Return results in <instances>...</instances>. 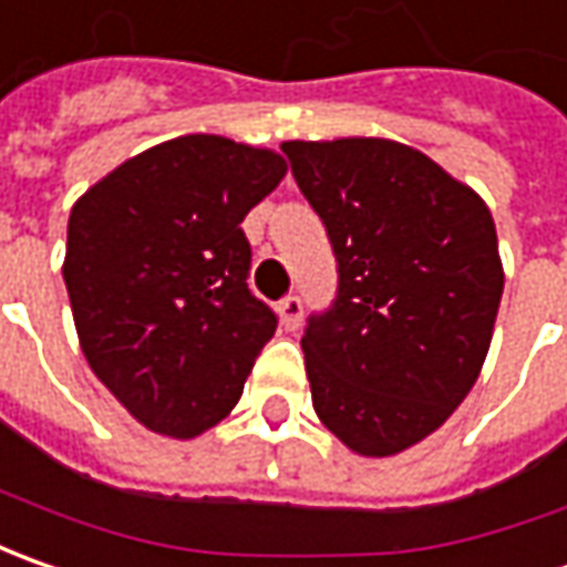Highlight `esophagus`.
I'll list each match as a JSON object with an SVG mask.
<instances>
[{
    "mask_svg": "<svg viewBox=\"0 0 567 567\" xmlns=\"http://www.w3.org/2000/svg\"><path fill=\"white\" fill-rule=\"evenodd\" d=\"M279 320H282V326L288 329V332H295L298 326H301V317H303V303L298 295H288V298H282L279 301Z\"/></svg>",
    "mask_w": 567,
    "mask_h": 567,
    "instance_id": "1",
    "label": "esophagus"
}]
</instances>
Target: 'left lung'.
<instances>
[{"label":"left lung","instance_id":"obj_1","mask_svg":"<svg viewBox=\"0 0 567 567\" xmlns=\"http://www.w3.org/2000/svg\"><path fill=\"white\" fill-rule=\"evenodd\" d=\"M339 264L303 329L313 411L367 458L440 430L474 389L502 301L486 204L420 150L382 137L285 141Z\"/></svg>","mask_w":567,"mask_h":567}]
</instances>
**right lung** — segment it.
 Here are the masks:
<instances>
[{"label": "right lung", "instance_id": "obj_1", "mask_svg": "<svg viewBox=\"0 0 567 567\" xmlns=\"http://www.w3.org/2000/svg\"><path fill=\"white\" fill-rule=\"evenodd\" d=\"M285 159L187 134L127 159L71 206L65 288L81 351L127 414L190 440L238 404L276 332L241 223Z\"/></svg>", "mask_w": 567, "mask_h": 567}]
</instances>
